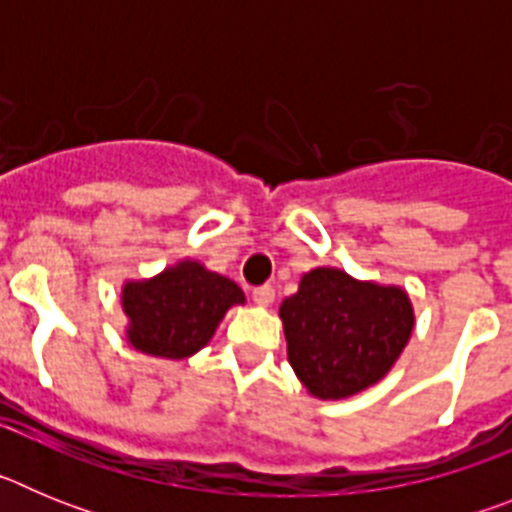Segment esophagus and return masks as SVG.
<instances>
[{
	"mask_svg": "<svg viewBox=\"0 0 512 512\" xmlns=\"http://www.w3.org/2000/svg\"><path fill=\"white\" fill-rule=\"evenodd\" d=\"M253 302L261 307H269L271 302H274V289H271L269 284H264V287H256L253 289Z\"/></svg>",
	"mask_w": 512,
	"mask_h": 512,
	"instance_id": "esophagus-1",
	"label": "esophagus"
}]
</instances>
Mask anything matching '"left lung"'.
Listing matches in <instances>:
<instances>
[{"instance_id": "1", "label": "left lung", "mask_w": 512, "mask_h": 512, "mask_svg": "<svg viewBox=\"0 0 512 512\" xmlns=\"http://www.w3.org/2000/svg\"><path fill=\"white\" fill-rule=\"evenodd\" d=\"M289 364L307 392L341 400L377 384L408 346L415 315L400 287L312 269L279 307Z\"/></svg>"}]
</instances>
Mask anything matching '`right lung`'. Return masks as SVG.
<instances>
[{
  "instance_id": "add662e5",
  "label": "right lung",
  "mask_w": 512,
  "mask_h": 512,
  "mask_svg": "<svg viewBox=\"0 0 512 512\" xmlns=\"http://www.w3.org/2000/svg\"><path fill=\"white\" fill-rule=\"evenodd\" d=\"M243 289L197 261L164 269L146 282L122 287L128 341L143 354L187 359L197 354L225 318L228 307L243 305Z\"/></svg>"
}]
</instances>
